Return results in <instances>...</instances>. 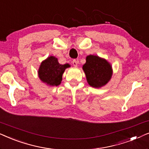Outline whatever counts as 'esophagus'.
Returning a JSON list of instances; mask_svg holds the SVG:
<instances>
[{
  "instance_id": "34e87169",
  "label": "esophagus",
  "mask_w": 149,
  "mask_h": 149,
  "mask_svg": "<svg viewBox=\"0 0 149 149\" xmlns=\"http://www.w3.org/2000/svg\"><path fill=\"white\" fill-rule=\"evenodd\" d=\"M72 64L74 67H77V64H78V61L77 60H74L72 61Z\"/></svg>"
}]
</instances>
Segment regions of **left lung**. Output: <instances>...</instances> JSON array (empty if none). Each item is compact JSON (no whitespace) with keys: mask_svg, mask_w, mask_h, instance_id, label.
<instances>
[{"mask_svg":"<svg viewBox=\"0 0 149 149\" xmlns=\"http://www.w3.org/2000/svg\"><path fill=\"white\" fill-rule=\"evenodd\" d=\"M83 70L88 84L95 88H100L109 82L113 76V68L104 58L89 55L86 62L83 65Z\"/></svg>","mask_w":149,"mask_h":149,"instance_id":"left-lung-1","label":"left lung"}]
</instances>
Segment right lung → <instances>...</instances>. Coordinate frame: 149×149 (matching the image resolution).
<instances>
[{
    "label": "right lung",
    "instance_id": "1",
    "mask_svg": "<svg viewBox=\"0 0 149 149\" xmlns=\"http://www.w3.org/2000/svg\"><path fill=\"white\" fill-rule=\"evenodd\" d=\"M69 67V64H60L55 56H49L40 63L38 70V78L48 86H58L62 83L65 70Z\"/></svg>",
    "mask_w": 149,
    "mask_h": 149
}]
</instances>
